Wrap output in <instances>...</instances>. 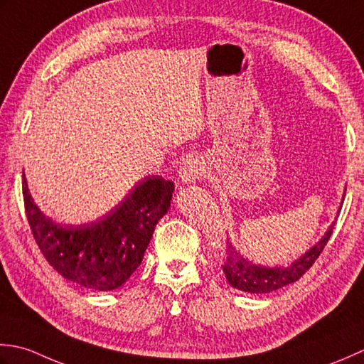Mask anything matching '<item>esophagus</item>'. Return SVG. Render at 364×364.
Wrapping results in <instances>:
<instances>
[{
	"label": "esophagus",
	"mask_w": 364,
	"mask_h": 364,
	"mask_svg": "<svg viewBox=\"0 0 364 364\" xmlns=\"http://www.w3.org/2000/svg\"><path fill=\"white\" fill-rule=\"evenodd\" d=\"M205 174V165L198 159H191L183 163L179 169V179L183 183H195Z\"/></svg>",
	"instance_id": "34e87169"
}]
</instances>
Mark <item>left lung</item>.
<instances>
[{
	"label": "left lung",
	"mask_w": 364,
	"mask_h": 364,
	"mask_svg": "<svg viewBox=\"0 0 364 364\" xmlns=\"http://www.w3.org/2000/svg\"><path fill=\"white\" fill-rule=\"evenodd\" d=\"M333 228H335V221L313 248L287 267H264L253 264L247 257H243L240 251H237L232 245H229L226 250V261L223 264L228 283L239 291L250 294H269L295 283L296 279L305 275L316 262V259L321 256L333 234Z\"/></svg>",
	"instance_id": "left-lung-1"
}]
</instances>
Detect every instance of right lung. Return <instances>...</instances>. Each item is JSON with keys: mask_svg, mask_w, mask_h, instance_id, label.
<instances>
[{"mask_svg": "<svg viewBox=\"0 0 364 364\" xmlns=\"http://www.w3.org/2000/svg\"><path fill=\"white\" fill-rule=\"evenodd\" d=\"M173 191L171 181L147 176L105 217L73 226L55 223L39 210L23 174L26 218L43 257L65 279L99 292L121 287L138 269Z\"/></svg>", "mask_w": 364, "mask_h": 364, "instance_id": "right-lung-1", "label": "right lung"}]
</instances>
